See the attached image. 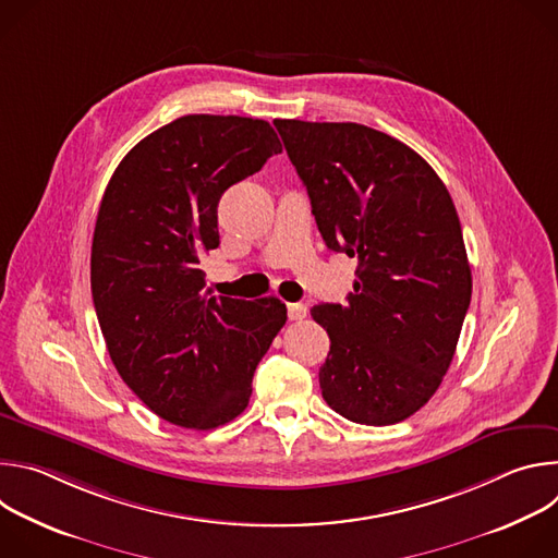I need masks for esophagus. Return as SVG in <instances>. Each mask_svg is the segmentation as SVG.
I'll list each match as a JSON object with an SVG mask.
<instances>
[{
    "instance_id": "esophagus-1",
    "label": "esophagus",
    "mask_w": 558,
    "mask_h": 558,
    "mask_svg": "<svg viewBox=\"0 0 558 558\" xmlns=\"http://www.w3.org/2000/svg\"><path fill=\"white\" fill-rule=\"evenodd\" d=\"M306 313H308L306 304H302V302H291L289 304V320H304Z\"/></svg>"
}]
</instances>
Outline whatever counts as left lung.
Segmentation results:
<instances>
[{"mask_svg": "<svg viewBox=\"0 0 558 558\" xmlns=\"http://www.w3.org/2000/svg\"><path fill=\"white\" fill-rule=\"evenodd\" d=\"M331 252L357 258L347 304H317L331 351L325 402L342 417L397 424L439 388L472 276L454 203L424 158L360 123L276 119Z\"/></svg>", "mask_w": 558, "mask_h": 558, "instance_id": "obj_1", "label": "left lung"}]
</instances>
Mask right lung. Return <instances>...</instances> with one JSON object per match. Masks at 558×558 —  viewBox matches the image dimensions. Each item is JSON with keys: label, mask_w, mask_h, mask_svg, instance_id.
Wrapping results in <instances>:
<instances>
[{"label": "right lung", "mask_w": 558, "mask_h": 558, "mask_svg": "<svg viewBox=\"0 0 558 558\" xmlns=\"http://www.w3.org/2000/svg\"><path fill=\"white\" fill-rule=\"evenodd\" d=\"M282 151L263 119L187 114L138 141L101 198L90 284L121 379L161 420L209 430L241 415L287 323L278 298L203 291L218 201Z\"/></svg>", "instance_id": "obj_1"}]
</instances>
